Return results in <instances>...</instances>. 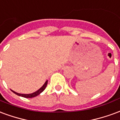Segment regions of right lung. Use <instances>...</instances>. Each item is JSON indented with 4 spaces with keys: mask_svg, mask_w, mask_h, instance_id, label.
<instances>
[{
    "mask_svg": "<svg viewBox=\"0 0 120 120\" xmlns=\"http://www.w3.org/2000/svg\"><path fill=\"white\" fill-rule=\"evenodd\" d=\"M47 83H48V80H47V81L45 82V84H43V86H42L41 88H40V89L38 90V91H36L32 93H30V94H21V93H18L15 92V91H14L13 90H11V91H12L15 94L18 95V96H20V97H24V98H33V97H36V96H38V95H40L41 93H42L44 91L45 89L47 87Z\"/></svg>",
    "mask_w": 120,
    "mask_h": 120,
    "instance_id": "obj_1",
    "label": "right lung"
}]
</instances>
